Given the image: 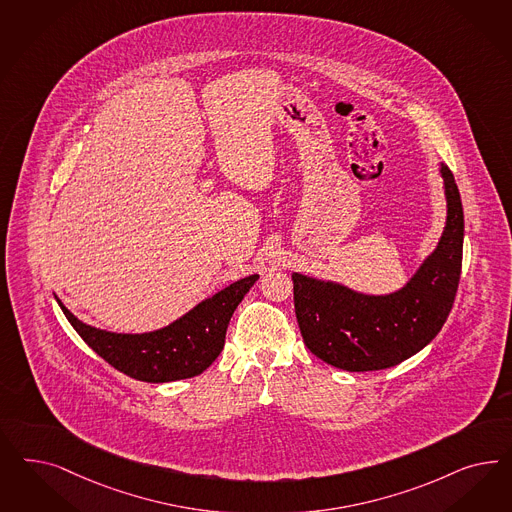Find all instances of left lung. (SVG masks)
<instances>
[{
	"label": "left lung",
	"instance_id": "left-lung-1",
	"mask_svg": "<svg viewBox=\"0 0 512 512\" xmlns=\"http://www.w3.org/2000/svg\"><path fill=\"white\" fill-rule=\"evenodd\" d=\"M446 222L435 250L409 282L384 296L292 273L303 341L316 358L345 371L394 367L429 345L454 305L462 273L463 207L452 171L441 164Z\"/></svg>",
	"mask_w": 512,
	"mask_h": 512
}]
</instances>
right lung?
Instances as JSON below:
<instances>
[{"instance_id": "right-lung-1", "label": "right lung", "mask_w": 512, "mask_h": 512, "mask_svg": "<svg viewBox=\"0 0 512 512\" xmlns=\"http://www.w3.org/2000/svg\"><path fill=\"white\" fill-rule=\"evenodd\" d=\"M260 275L231 282L199 301L175 322L147 333H115L81 322L56 297L69 324L84 343L120 373L143 382H171L201 375L224 348L231 314Z\"/></svg>"}]
</instances>
